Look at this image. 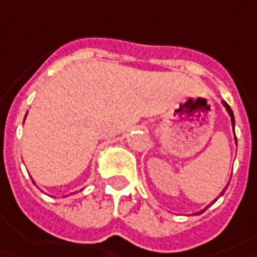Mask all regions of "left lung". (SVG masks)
<instances>
[{
  "mask_svg": "<svg viewBox=\"0 0 257 257\" xmlns=\"http://www.w3.org/2000/svg\"><path fill=\"white\" fill-rule=\"evenodd\" d=\"M223 106H225V108H226V111H227V113L230 115V120H232V125H233V128H234V116H233V112H232V109H230V106H229V105H227L226 102H223ZM226 188H227V186H226ZM223 193H225V189L222 190V193H220V195H223ZM202 212H203V210H202ZM202 212H200V213H202Z\"/></svg>",
  "mask_w": 257,
  "mask_h": 257,
  "instance_id": "8db88e82",
  "label": "left lung"
}]
</instances>
